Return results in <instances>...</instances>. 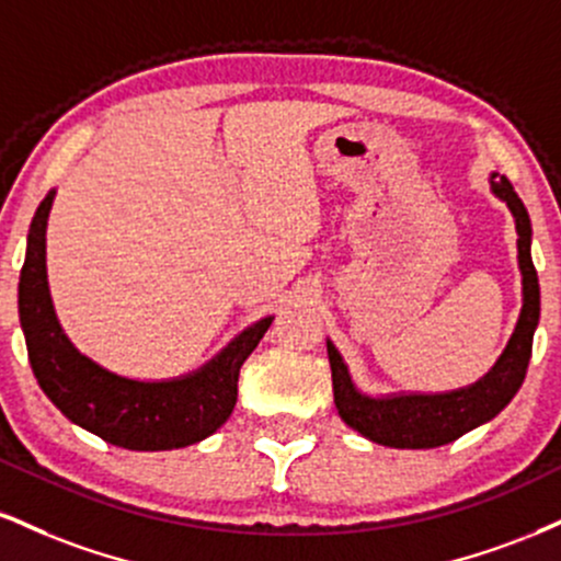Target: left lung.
I'll return each mask as SVG.
<instances>
[{
	"instance_id": "1",
	"label": "left lung",
	"mask_w": 561,
	"mask_h": 561,
	"mask_svg": "<svg viewBox=\"0 0 561 561\" xmlns=\"http://www.w3.org/2000/svg\"><path fill=\"white\" fill-rule=\"evenodd\" d=\"M491 191L510 206L517 227V259L523 272V310L507 350L496 366L473 387L447 391V394H400L366 397L355 389L342 355L327 342L332 363L334 404L342 421L370 442L394 449H434L455 442L468 431L502 413L517 389L523 387L533 353V332L541 316V289L530 259V216L507 178L491 174Z\"/></svg>"
}]
</instances>
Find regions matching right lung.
Returning <instances> with one entry per match:
<instances>
[{
    "mask_svg": "<svg viewBox=\"0 0 561 561\" xmlns=\"http://www.w3.org/2000/svg\"><path fill=\"white\" fill-rule=\"evenodd\" d=\"M51 201L54 191L31 221L18 287L20 327L38 387L67 421L114 447L161 451L211 436L232 413L242 363L272 327V316L248 327L211 363L182 379L135 381L101 368L72 347L54 313L46 282V219Z\"/></svg>",
    "mask_w": 561,
    "mask_h": 561,
    "instance_id": "1",
    "label": "right lung"
}]
</instances>
